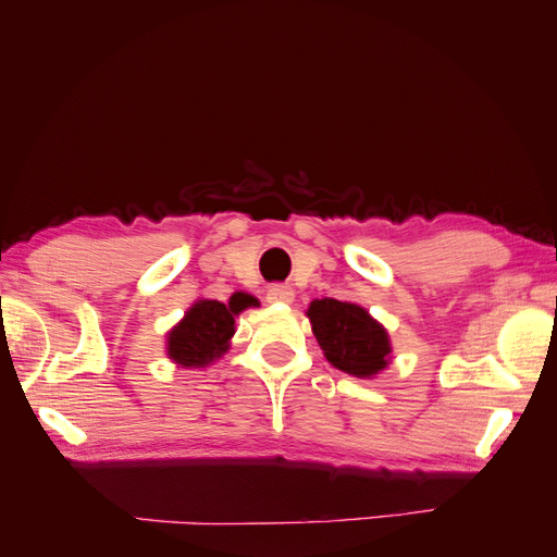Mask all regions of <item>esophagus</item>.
<instances>
[{"label": "esophagus", "instance_id": "34e87169", "mask_svg": "<svg viewBox=\"0 0 557 557\" xmlns=\"http://www.w3.org/2000/svg\"><path fill=\"white\" fill-rule=\"evenodd\" d=\"M267 299L272 301V305H293L295 293H293L290 285L274 283V285H269V290H267Z\"/></svg>", "mask_w": 557, "mask_h": 557}]
</instances>
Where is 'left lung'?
I'll return each mask as SVG.
<instances>
[{
  "mask_svg": "<svg viewBox=\"0 0 557 557\" xmlns=\"http://www.w3.org/2000/svg\"><path fill=\"white\" fill-rule=\"evenodd\" d=\"M309 318L325 358L342 372L367 379L387 364V334L362 307L330 297L315 299Z\"/></svg>",
  "mask_w": 557,
  "mask_h": 557,
  "instance_id": "obj_1",
  "label": "left lung"
}]
</instances>
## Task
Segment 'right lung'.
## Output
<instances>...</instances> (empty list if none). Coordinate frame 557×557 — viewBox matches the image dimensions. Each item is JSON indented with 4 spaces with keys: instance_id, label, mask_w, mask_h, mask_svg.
<instances>
[{
    "instance_id": "obj_1",
    "label": "right lung",
    "mask_w": 557,
    "mask_h": 557,
    "mask_svg": "<svg viewBox=\"0 0 557 557\" xmlns=\"http://www.w3.org/2000/svg\"><path fill=\"white\" fill-rule=\"evenodd\" d=\"M258 301L250 295H232L227 305L215 299H201L185 313L170 332V358L183 367H205L221 358L234 334V315Z\"/></svg>"
}]
</instances>
